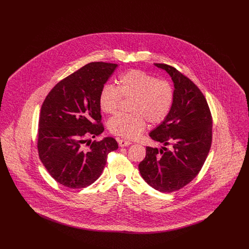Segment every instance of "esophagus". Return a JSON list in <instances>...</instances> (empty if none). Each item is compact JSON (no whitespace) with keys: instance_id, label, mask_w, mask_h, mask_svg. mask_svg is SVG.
I'll list each match as a JSON object with an SVG mask.
<instances>
[{"instance_id":"34e87169","label":"esophagus","mask_w":249,"mask_h":249,"mask_svg":"<svg viewBox=\"0 0 249 249\" xmlns=\"http://www.w3.org/2000/svg\"><path fill=\"white\" fill-rule=\"evenodd\" d=\"M118 142H119V146H121V147L128 146V145H130V143H131V142H130V141H127V140H124V139H119Z\"/></svg>"}]
</instances>
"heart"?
Here are the masks:
<instances>
[{
  "instance_id": "b5f03b06",
  "label": "heart",
  "mask_w": 249,
  "mask_h": 249,
  "mask_svg": "<svg viewBox=\"0 0 249 249\" xmlns=\"http://www.w3.org/2000/svg\"><path fill=\"white\" fill-rule=\"evenodd\" d=\"M123 98H133L131 114H118L109 119L111 133L126 139H134L144 130L146 120L160 124L169 116L175 102V89L166 80L141 70L121 74L119 86L106 84L99 93V107L109 115L117 113Z\"/></svg>"
}]
</instances>
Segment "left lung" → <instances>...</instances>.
I'll return each mask as SVG.
<instances>
[{
  "instance_id": "8db88e82",
  "label": "left lung",
  "mask_w": 249,
  "mask_h": 249,
  "mask_svg": "<svg viewBox=\"0 0 249 249\" xmlns=\"http://www.w3.org/2000/svg\"><path fill=\"white\" fill-rule=\"evenodd\" d=\"M174 82L175 102L169 116L149 136L164 144L160 150L146 146L139 171L143 180L160 192L180 190L197 177L212 142V117L199 88L176 68L154 63ZM166 145H172L168 150Z\"/></svg>"
}]
</instances>
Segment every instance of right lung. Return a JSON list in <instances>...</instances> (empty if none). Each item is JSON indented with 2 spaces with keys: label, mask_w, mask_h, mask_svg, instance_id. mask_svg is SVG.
<instances>
[{
  "label": "right lung",
  "mask_w": 249,
  "mask_h": 249,
  "mask_svg": "<svg viewBox=\"0 0 249 249\" xmlns=\"http://www.w3.org/2000/svg\"><path fill=\"white\" fill-rule=\"evenodd\" d=\"M118 64L90 62L59 81L41 107L38 153L49 175L70 189L86 188L100 178L107 155L119 148L112 137L96 142L105 128L99 93Z\"/></svg>",
  "instance_id": "right-lung-1"
}]
</instances>
